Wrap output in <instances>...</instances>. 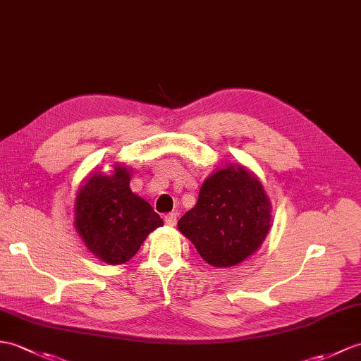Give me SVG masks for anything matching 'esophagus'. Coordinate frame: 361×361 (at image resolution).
Wrapping results in <instances>:
<instances>
[{
    "label": "esophagus",
    "instance_id": "esophagus-1",
    "mask_svg": "<svg viewBox=\"0 0 361 361\" xmlns=\"http://www.w3.org/2000/svg\"><path fill=\"white\" fill-rule=\"evenodd\" d=\"M164 221H166L167 226H175V224H177V214L171 212V214L164 215Z\"/></svg>",
    "mask_w": 361,
    "mask_h": 361
}]
</instances>
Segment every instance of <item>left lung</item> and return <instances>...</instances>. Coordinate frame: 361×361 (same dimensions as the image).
Returning a JSON list of instances; mask_svg holds the SVG:
<instances>
[{"instance_id":"left-lung-1","label":"left lung","mask_w":361,"mask_h":361,"mask_svg":"<svg viewBox=\"0 0 361 361\" xmlns=\"http://www.w3.org/2000/svg\"><path fill=\"white\" fill-rule=\"evenodd\" d=\"M272 204L257 175L228 163L201 184L197 204L178 221V231L201 258L215 267H232L262 247L272 224Z\"/></svg>"}]
</instances>
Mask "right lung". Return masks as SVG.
I'll return each instance as SVG.
<instances>
[{
	"instance_id": "add662e5",
	"label": "right lung",
	"mask_w": 361,
	"mask_h": 361,
	"mask_svg": "<svg viewBox=\"0 0 361 361\" xmlns=\"http://www.w3.org/2000/svg\"><path fill=\"white\" fill-rule=\"evenodd\" d=\"M73 223L86 247L107 264L129 262L149 233L163 226L152 206L130 190V171L121 163H114L109 173L97 167L81 181Z\"/></svg>"
}]
</instances>
